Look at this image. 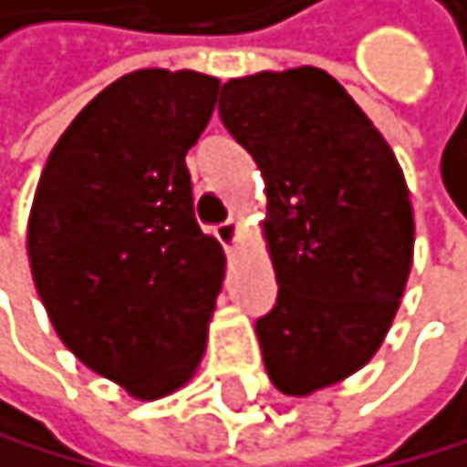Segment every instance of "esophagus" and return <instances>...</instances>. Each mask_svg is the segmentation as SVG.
Returning <instances> with one entry per match:
<instances>
[{"instance_id": "1", "label": "esophagus", "mask_w": 467, "mask_h": 467, "mask_svg": "<svg viewBox=\"0 0 467 467\" xmlns=\"http://www.w3.org/2000/svg\"><path fill=\"white\" fill-rule=\"evenodd\" d=\"M213 236L219 239L224 251H231V248L236 245V239H239V222L228 219V222L216 224V228H213Z\"/></svg>"}]
</instances>
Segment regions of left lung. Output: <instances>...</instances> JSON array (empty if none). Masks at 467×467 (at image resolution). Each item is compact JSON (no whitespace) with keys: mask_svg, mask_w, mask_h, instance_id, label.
Instances as JSON below:
<instances>
[{"mask_svg":"<svg viewBox=\"0 0 467 467\" xmlns=\"http://www.w3.org/2000/svg\"><path fill=\"white\" fill-rule=\"evenodd\" d=\"M219 118L260 167L277 303L256 320L271 384L309 396L361 369L413 265V207L393 150L323 68L222 86Z\"/></svg>","mask_w":467,"mask_h":467,"instance_id":"8db88e82","label":"left lung"}]
</instances>
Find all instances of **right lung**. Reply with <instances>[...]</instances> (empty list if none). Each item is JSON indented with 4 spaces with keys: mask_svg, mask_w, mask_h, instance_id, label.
<instances>
[{
    "mask_svg": "<svg viewBox=\"0 0 467 467\" xmlns=\"http://www.w3.org/2000/svg\"><path fill=\"white\" fill-rule=\"evenodd\" d=\"M216 91L167 68L106 86L57 140L31 207L28 260L57 335L144 401L196 372L224 277L184 161Z\"/></svg>",
    "mask_w": 467,
    "mask_h": 467,
    "instance_id": "add662e5",
    "label": "right lung"
}]
</instances>
